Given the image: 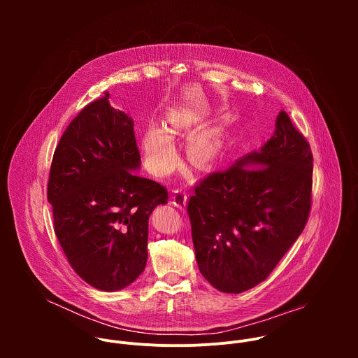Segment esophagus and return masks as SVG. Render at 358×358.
Returning <instances> with one entry per match:
<instances>
[{
    "mask_svg": "<svg viewBox=\"0 0 358 358\" xmlns=\"http://www.w3.org/2000/svg\"><path fill=\"white\" fill-rule=\"evenodd\" d=\"M171 202L174 203L176 207L182 208L187 203V192L184 189H176L173 196H171Z\"/></svg>",
    "mask_w": 358,
    "mask_h": 358,
    "instance_id": "esophagus-1",
    "label": "esophagus"
}]
</instances>
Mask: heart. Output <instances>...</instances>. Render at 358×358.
I'll return each instance as SVG.
<instances>
[{
  "label": "heart",
  "mask_w": 358,
  "mask_h": 358,
  "mask_svg": "<svg viewBox=\"0 0 358 358\" xmlns=\"http://www.w3.org/2000/svg\"><path fill=\"white\" fill-rule=\"evenodd\" d=\"M177 133V126L171 124L167 130L160 127H151L145 131L141 148L148 169L157 176L170 174L178 162L176 145L171 140V134ZM221 151L218 138L213 134H201L196 137L189 148V156L198 167H203L214 162Z\"/></svg>",
  "instance_id": "b5f03b06"
}]
</instances>
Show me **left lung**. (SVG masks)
<instances>
[{
	"label": "left lung",
	"instance_id": "obj_1",
	"mask_svg": "<svg viewBox=\"0 0 358 358\" xmlns=\"http://www.w3.org/2000/svg\"><path fill=\"white\" fill-rule=\"evenodd\" d=\"M313 155L286 112L261 151L195 185L187 213L199 272L224 293L264 282L308 224Z\"/></svg>",
	"mask_w": 358,
	"mask_h": 358
}]
</instances>
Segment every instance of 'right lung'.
<instances>
[{
    "mask_svg": "<svg viewBox=\"0 0 358 358\" xmlns=\"http://www.w3.org/2000/svg\"><path fill=\"white\" fill-rule=\"evenodd\" d=\"M133 127L106 92L66 127L49 171L57 238L73 271L105 292L129 286L144 271L148 218L169 201L164 185L134 173L140 151Z\"/></svg>",
    "mask_w": 358,
    "mask_h": 358,
    "instance_id": "add662e5",
    "label": "right lung"
}]
</instances>
